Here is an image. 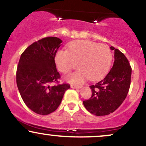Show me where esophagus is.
<instances>
[{"label":"esophagus","instance_id":"obj_1","mask_svg":"<svg viewBox=\"0 0 146 146\" xmlns=\"http://www.w3.org/2000/svg\"><path fill=\"white\" fill-rule=\"evenodd\" d=\"M71 88H81L82 86H75V85L71 84Z\"/></svg>","mask_w":146,"mask_h":146}]
</instances>
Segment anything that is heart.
I'll return each instance as SVG.
<instances>
[{
  "label": "heart",
  "instance_id": "1",
  "mask_svg": "<svg viewBox=\"0 0 146 146\" xmlns=\"http://www.w3.org/2000/svg\"><path fill=\"white\" fill-rule=\"evenodd\" d=\"M113 60V53L106 45H100L89 40H78L70 44L68 51L59 50L55 56L58 69L67 73L78 63L80 70L65 77L70 84L80 85L90 78L98 80L109 71Z\"/></svg>",
  "mask_w": 146,
  "mask_h": 146
}]
</instances>
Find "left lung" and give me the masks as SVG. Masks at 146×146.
Wrapping results in <instances>:
<instances>
[{
  "instance_id": "obj_1",
  "label": "left lung",
  "mask_w": 146,
  "mask_h": 146,
  "mask_svg": "<svg viewBox=\"0 0 146 146\" xmlns=\"http://www.w3.org/2000/svg\"><path fill=\"white\" fill-rule=\"evenodd\" d=\"M114 51V63L103 80L90 86L92 96L83 102L88 112L96 116L109 115L116 110L128 95L132 69L126 57L119 50L110 46Z\"/></svg>"
}]
</instances>
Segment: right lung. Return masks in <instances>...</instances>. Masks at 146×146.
I'll return each instance as SVG.
<instances>
[{
    "label": "right lung",
    "mask_w": 146,
    "mask_h": 146,
    "mask_svg": "<svg viewBox=\"0 0 146 146\" xmlns=\"http://www.w3.org/2000/svg\"><path fill=\"white\" fill-rule=\"evenodd\" d=\"M62 40L47 37L33 42L22 53L16 71V84L23 102L32 111L41 115L58 108L69 84L51 86L60 78L55 56Z\"/></svg>",
    "instance_id": "add662e5"
}]
</instances>
